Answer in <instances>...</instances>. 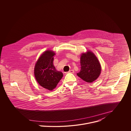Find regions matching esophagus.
I'll list each match as a JSON object with an SVG mask.
<instances>
[{
	"label": "esophagus",
	"mask_w": 131,
	"mask_h": 131,
	"mask_svg": "<svg viewBox=\"0 0 131 131\" xmlns=\"http://www.w3.org/2000/svg\"><path fill=\"white\" fill-rule=\"evenodd\" d=\"M68 73H72V74H73V73H74V71L73 70H70V71L68 72Z\"/></svg>",
	"instance_id": "esophagus-1"
}]
</instances>
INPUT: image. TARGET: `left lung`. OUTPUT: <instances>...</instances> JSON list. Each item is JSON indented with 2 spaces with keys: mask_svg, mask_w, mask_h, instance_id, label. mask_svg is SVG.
<instances>
[{
  "mask_svg": "<svg viewBox=\"0 0 131 131\" xmlns=\"http://www.w3.org/2000/svg\"><path fill=\"white\" fill-rule=\"evenodd\" d=\"M81 70L77 75L84 81L92 83L100 75L101 66L97 56L90 50L82 53L80 57Z\"/></svg>",
  "mask_w": 131,
  "mask_h": 131,
  "instance_id": "obj_1",
  "label": "left lung"
}]
</instances>
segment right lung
Segmentation results:
<instances>
[{
    "label": "right lung",
    "instance_id": "obj_1",
    "mask_svg": "<svg viewBox=\"0 0 131 131\" xmlns=\"http://www.w3.org/2000/svg\"><path fill=\"white\" fill-rule=\"evenodd\" d=\"M55 52L51 50L43 52L38 58L34 73L38 83L44 88L53 90L63 77V73L57 71L53 64Z\"/></svg>",
    "mask_w": 131,
    "mask_h": 131
}]
</instances>
